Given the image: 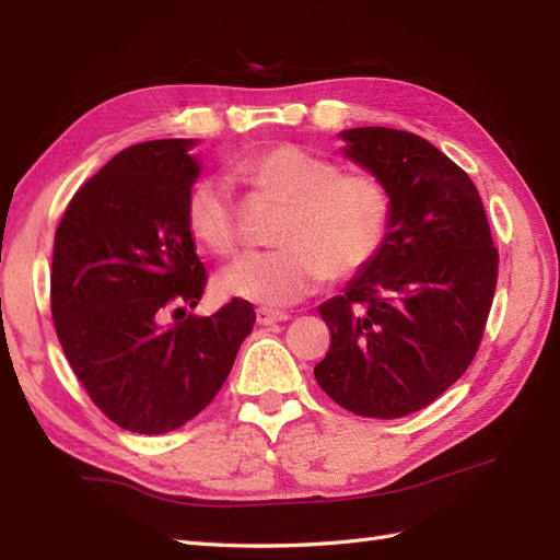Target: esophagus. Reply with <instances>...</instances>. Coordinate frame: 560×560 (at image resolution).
Instances as JSON below:
<instances>
[{
  "mask_svg": "<svg viewBox=\"0 0 560 560\" xmlns=\"http://www.w3.org/2000/svg\"><path fill=\"white\" fill-rule=\"evenodd\" d=\"M291 315L279 313V311H269V307H257V325H277V323H287Z\"/></svg>",
  "mask_w": 560,
  "mask_h": 560,
  "instance_id": "1",
  "label": "esophagus"
}]
</instances>
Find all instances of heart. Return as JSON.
I'll use <instances>...</instances> for the list:
<instances>
[{
    "label": "heart",
    "instance_id": "obj_1",
    "mask_svg": "<svg viewBox=\"0 0 560 560\" xmlns=\"http://www.w3.org/2000/svg\"><path fill=\"white\" fill-rule=\"evenodd\" d=\"M237 180L279 201L277 249L249 253L219 273L233 299L281 307L305 299L319 283L349 279L377 257L389 229V197L375 175L339 165L295 144L249 153L233 165ZM187 229L209 253L233 255L241 243L229 183L205 177L185 205Z\"/></svg>",
    "mask_w": 560,
    "mask_h": 560
}]
</instances>
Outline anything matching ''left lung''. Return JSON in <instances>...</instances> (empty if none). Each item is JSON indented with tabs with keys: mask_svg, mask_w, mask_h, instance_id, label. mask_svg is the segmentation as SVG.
<instances>
[{
	"mask_svg": "<svg viewBox=\"0 0 560 560\" xmlns=\"http://www.w3.org/2000/svg\"><path fill=\"white\" fill-rule=\"evenodd\" d=\"M341 153L389 197L377 257L317 307L329 351L315 380L339 407L399 419L435 401L467 371L483 337L498 249L471 177L419 135L343 129Z\"/></svg>",
	"mask_w": 560,
	"mask_h": 560,
	"instance_id": "8db88e82",
	"label": "left lung"
}]
</instances>
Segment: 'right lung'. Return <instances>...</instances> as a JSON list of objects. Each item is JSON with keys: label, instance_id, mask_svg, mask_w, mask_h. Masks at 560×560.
<instances>
[{"label": "right lung", "instance_id": "right-lung-1", "mask_svg": "<svg viewBox=\"0 0 560 560\" xmlns=\"http://www.w3.org/2000/svg\"><path fill=\"white\" fill-rule=\"evenodd\" d=\"M197 139H153L83 183L55 233L50 299L59 343L93 404L125 431L161 435L217 397L255 311L233 299L185 316L207 287L187 229Z\"/></svg>", "mask_w": 560, "mask_h": 560}]
</instances>
